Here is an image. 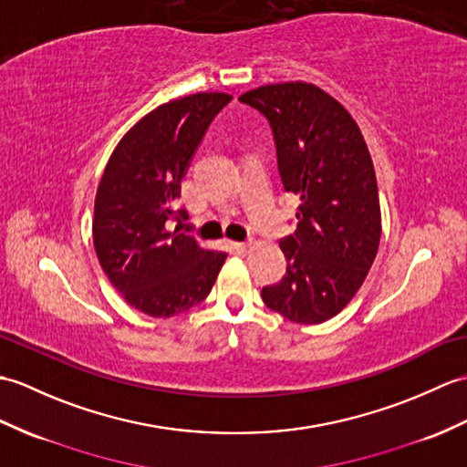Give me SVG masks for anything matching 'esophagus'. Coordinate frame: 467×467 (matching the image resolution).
Here are the masks:
<instances>
[{
    "instance_id": "1",
    "label": "esophagus",
    "mask_w": 467,
    "mask_h": 467,
    "mask_svg": "<svg viewBox=\"0 0 467 467\" xmlns=\"http://www.w3.org/2000/svg\"><path fill=\"white\" fill-rule=\"evenodd\" d=\"M248 248H251V243H233V251L236 254H246Z\"/></svg>"
}]
</instances>
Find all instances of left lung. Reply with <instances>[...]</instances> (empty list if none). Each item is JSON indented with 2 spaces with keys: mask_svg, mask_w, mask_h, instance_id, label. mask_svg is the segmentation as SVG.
I'll use <instances>...</instances> for the list:
<instances>
[{
  "mask_svg": "<svg viewBox=\"0 0 467 467\" xmlns=\"http://www.w3.org/2000/svg\"><path fill=\"white\" fill-rule=\"evenodd\" d=\"M238 101L268 119L285 191L300 199L296 231L280 243L286 275L260 296L290 322H327L354 298L380 244L370 150L344 105L312 83L263 85Z\"/></svg>",
  "mask_w": 467,
  "mask_h": 467,
  "instance_id": "left-lung-1",
  "label": "left lung"
}]
</instances>
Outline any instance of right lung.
<instances>
[{
	"label": "right lung",
	"instance_id": "right-lung-1",
	"mask_svg": "<svg viewBox=\"0 0 467 467\" xmlns=\"http://www.w3.org/2000/svg\"><path fill=\"white\" fill-rule=\"evenodd\" d=\"M229 93H194L159 105L119 140L95 197L93 246L133 308L171 318L209 296L226 253L171 229L181 181Z\"/></svg>",
	"mask_w": 467,
	"mask_h": 467
}]
</instances>
